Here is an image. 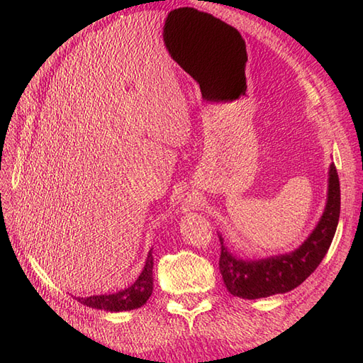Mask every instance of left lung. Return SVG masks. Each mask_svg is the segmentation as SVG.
I'll return each mask as SVG.
<instances>
[{
  "mask_svg": "<svg viewBox=\"0 0 363 363\" xmlns=\"http://www.w3.org/2000/svg\"><path fill=\"white\" fill-rule=\"evenodd\" d=\"M327 200L320 221L294 251L265 259H242L227 247L221 233L219 271L228 292L239 298L257 300L295 289L320 265L336 233L340 213V189L335 163H330Z\"/></svg>",
  "mask_w": 363,
  "mask_h": 363,
  "instance_id": "1",
  "label": "left lung"
}]
</instances>
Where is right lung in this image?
Listing matches in <instances>:
<instances>
[{
	"label": "right lung",
	"mask_w": 363,
	"mask_h": 363,
	"mask_svg": "<svg viewBox=\"0 0 363 363\" xmlns=\"http://www.w3.org/2000/svg\"><path fill=\"white\" fill-rule=\"evenodd\" d=\"M152 265H155V257H152V248L148 251L145 265L139 277L130 284L128 288L121 289L113 294H101L91 296H77V301L84 306H89L92 309H100L106 312H125L139 309L144 306L152 294Z\"/></svg>",
	"instance_id": "right-lung-1"
}]
</instances>
